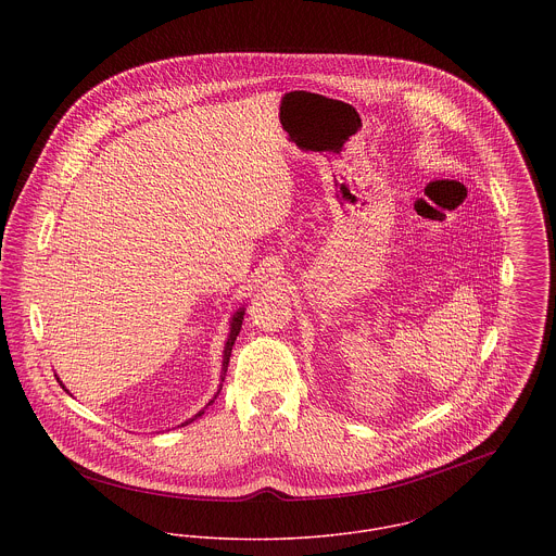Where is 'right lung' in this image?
Here are the masks:
<instances>
[{"instance_id":"add662e5","label":"right lung","mask_w":556,"mask_h":556,"mask_svg":"<svg viewBox=\"0 0 556 556\" xmlns=\"http://www.w3.org/2000/svg\"><path fill=\"white\" fill-rule=\"evenodd\" d=\"M243 315H245V308H238L236 313H233V317L229 320V336H227V342H225V351H223V372H220V386H218V392L214 394V397L197 413V415H192L190 419H186L181 426H188V424H192L194 419H199L203 413H205V408L210 406V404H214V400L216 396L220 394V390H223V383H225V377H227V368H229V357H231V349H233V344H236V338H238L239 329H241V320H243ZM60 386L64 388V383L60 381ZM66 390V388H64ZM68 392V390H66Z\"/></svg>"}]
</instances>
